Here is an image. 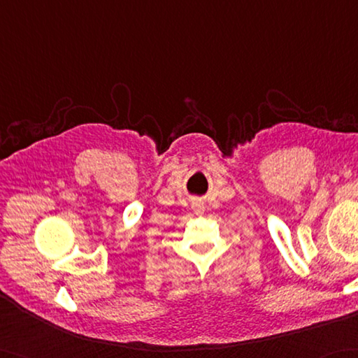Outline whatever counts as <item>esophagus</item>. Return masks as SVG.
<instances>
[{"mask_svg":"<svg viewBox=\"0 0 358 358\" xmlns=\"http://www.w3.org/2000/svg\"><path fill=\"white\" fill-rule=\"evenodd\" d=\"M194 209H195V212H196V214H201V212L204 210V208H203V204H201V203H195V206H194Z\"/></svg>","mask_w":358,"mask_h":358,"instance_id":"1","label":"esophagus"}]
</instances>
